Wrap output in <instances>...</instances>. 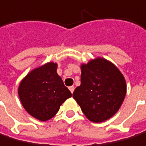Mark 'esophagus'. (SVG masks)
Here are the masks:
<instances>
[{"label":"esophagus","mask_w":146,"mask_h":146,"mask_svg":"<svg viewBox=\"0 0 146 146\" xmlns=\"http://www.w3.org/2000/svg\"><path fill=\"white\" fill-rule=\"evenodd\" d=\"M68 89H69V91H70L71 93H73L74 90H75V87H74V86H69V87H68Z\"/></svg>","instance_id":"1"}]
</instances>
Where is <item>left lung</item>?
Returning a JSON list of instances; mask_svg holds the SVG:
<instances>
[{
	"instance_id": "8db88e82",
	"label": "left lung",
	"mask_w": 146,
	"mask_h": 146,
	"mask_svg": "<svg viewBox=\"0 0 146 146\" xmlns=\"http://www.w3.org/2000/svg\"><path fill=\"white\" fill-rule=\"evenodd\" d=\"M81 85L73 98L92 122H104L116 114L123 102L127 85L124 76L112 62L95 58L82 63Z\"/></svg>"
}]
</instances>
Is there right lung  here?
<instances>
[{
  "label": "right lung",
  "mask_w": 146,
  "mask_h": 146,
  "mask_svg": "<svg viewBox=\"0 0 146 146\" xmlns=\"http://www.w3.org/2000/svg\"><path fill=\"white\" fill-rule=\"evenodd\" d=\"M58 64L47 62L34 68L23 78L18 93L25 110L41 121L53 118L71 93L57 73Z\"/></svg>",
  "instance_id": "obj_1"
}]
</instances>
